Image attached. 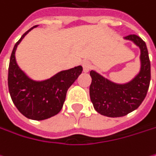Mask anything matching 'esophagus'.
Here are the masks:
<instances>
[{
  "mask_svg": "<svg viewBox=\"0 0 156 156\" xmlns=\"http://www.w3.org/2000/svg\"><path fill=\"white\" fill-rule=\"evenodd\" d=\"M82 67H83L84 72H89L91 69L92 66H91V64L90 62H83L82 63Z\"/></svg>",
  "mask_w": 156,
  "mask_h": 156,
  "instance_id": "obj_1",
  "label": "esophagus"
}]
</instances>
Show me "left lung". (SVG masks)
I'll use <instances>...</instances> for the list:
<instances>
[{"label":"left lung","mask_w":156,"mask_h":156,"mask_svg":"<svg viewBox=\"0 0 156 156\" xmlns=\"http://www.w3.org/2000/svg\"><path fill=\"white\" fill-rule=\"evenodd\" d=\"M126 40L133 41L140 49V71L126 84H116L90 71V97L94 109L109 117L124 116L137 109L145 98L151 80V63L146 44L139 36L129 35Z\"/></svg>","instance_id":"1"}]
</instances>
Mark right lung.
I'll use <instances>...</instances> for the list:
<instances>
[{
    "instance_id": "obj_1",
    "label": "right lung",
    "mask_w": 156,
    "mask_h": 156,
    "mask_svg": "<svg viewBox=\"0 0 156 156\" xmlns=\"http://www.w3.org/2000/svg\"><path fill=\"white\" fill-rule=\"evenodd\" d=\"M36 27L24 33L13 49L8 69V88L13 103L23 115L33 120H44L61 111L67 90L82 73V66L61 71L47 80H30L17 66L15 53L23 38Z\"/></svg>"
}]
</instances>
